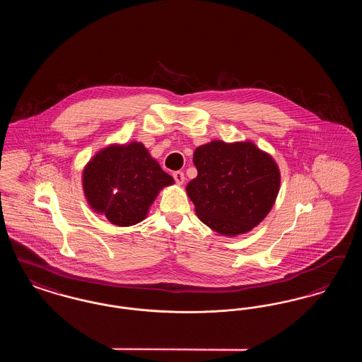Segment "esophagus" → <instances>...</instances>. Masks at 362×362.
I'll return each instance as SVG.
<instances>
[{
	"mask_svg": "<svg viewBox=\"0 0 362 362\" xmlns=\"http://www.w3.org/2000/svg\"><path fill=\"white\" fill-rule=\"evenodd\" d=\"M173 179H175V182L177 183V185H182L183 182H185V173H180V171H176V173H173Z\"/></svg>",
	"mask_w": 362,
	"mask_h": 362,
	"instance_id": "obj_1",
	"label": "esophagus"
}]
</instances>
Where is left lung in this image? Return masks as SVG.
<instances>
[{"instance_id":"left-lung-1","label":"left lung","mask_w":362,"mask_h":362,"mask_svg":"<svg viewBox=\"0 0 362 362\" xmlns=\"http://www.w3.org/2000/svg\"><path fill=\"white\" fill-rule=\"evenodd\" d=\"M198 176L187 194L199 220L213 230L235 236L267 216L279 189L276 161L252 142L211 141L194 152Z\"/></svg>"}]
</instances>
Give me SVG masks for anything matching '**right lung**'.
I'll return each instance as SVG.
<instances>
[{
    "label": "right lung",
    "mask_w": 362,
    "mask_h": 362,
    "mask_svg": "<svg viewBox=\"0 0 362 362\" xmlns=\"http://www.w3.org/2000/svg\"><path fill=\"white\" fill-rule=\"evenodd\" d=\"M173 183L139 142L100 151L83 175L88 204L118 226L142 221L158 191Z\"/></svg>",
    "instance_id": "right-lung-1"
}]
</instances>
